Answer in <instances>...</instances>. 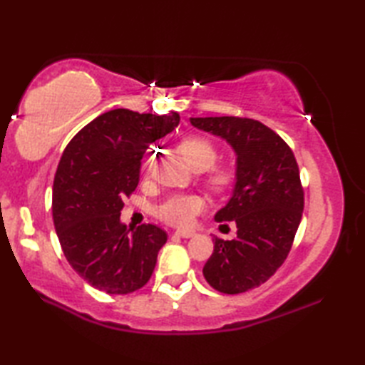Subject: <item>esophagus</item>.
<instances>
[{
    "label": "esophagus",
    "mask_w": 365,
    "mask_h": 365,
    "mask_svg": "<svg viewBox=\"0 0 365 365\" xmlns=\"http://www.w3.org/2000/svg\"><path fill=\"white\" fill-rule=\"evenodd\" d=\"M175 235L182 237V238H191V237L196 235V232L191 230V229H177L175 230Z\"/></svg>",
    "instance_id": "esophagus-1"
}]
</instances>
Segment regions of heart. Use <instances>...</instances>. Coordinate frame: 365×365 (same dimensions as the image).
<instances>
[{"label":"heart","instance_id":"1","mask_svg":"<svg viewBox=\"0 0 365 365\" xmlns=\"http://www.w3.org/2000/svg\"><path fill=\"white\" fill-rule=\"evenodd\" d=\"M180 153L187 165L195 170H205L207 183L215 191H226L235 182V170L227 165L213 166L218 160V147L205 136H188L180 144ZM204 208V200L196 195H170L155 208V215L161 221L175 224V226H185L191 222L192 216Z\"/></svg>","mask_w":365,"mask_h":365}]
</instances>
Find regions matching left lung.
<instances>
[{"mask_svg":"<svg viewBox=\"0 0 365 365\" xmlns=\"http://www.w3.org/2000/svg\"><path fill=\"white\" fill-rule=\"evenodd\" d=\"M191 125L220 136L237 153V183L215 215L234 221L237 237H215L204 277L215 290L243 293L267 282L289 255L304 208L298 163L284 139L262 122L222 115L191 118Z\"/></svg>","mask_w":365,"mask_h":365,"instance_id":"1","label":"left lung"}]
</instances>
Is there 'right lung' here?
Returning a JSON list of instances; mask_svg holds the SVG:
<instances>
[{
  "label": "right lung",
  "mask_w": 365,
  "mask_h": 365,
  "mask_svg": "<svg viewBox=\"0 0 365 365\" xmlns=\"http://www.w3.org/2000/svg\"><path fill=\"white\" fill-rule=\"evenodd\" d=\"M178 113L111 110L76 133L53 183V222L71 267L97 290L127 294L144 287L168 234L155 224L120 222L123 199L138 187L149 145L170 133Z\"/></svg>",
  "instance_id": "obj_1"
}]
</instances>
